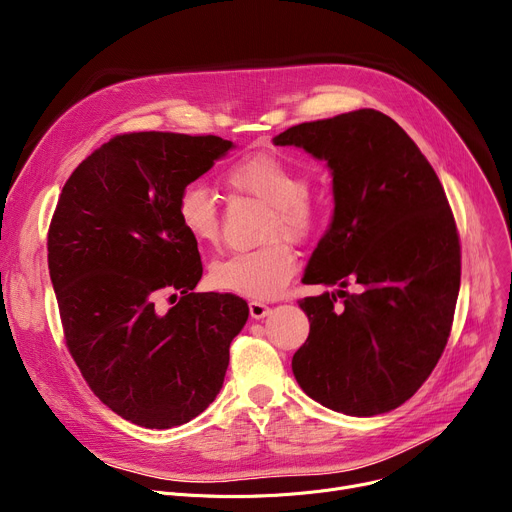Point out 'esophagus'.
<instances>
[{"label":"esophagus","mask_w":512,"mask_h":512,"mask_svg":"<svg viewBox=\"0 0 512 512\" xmlns=\"http://www.w3.org/2000/svg\"><path fill=\"white\" fill-rule=\"evenodd\" d=\"M249 313H251L253 319H263L267 313H270V307H267L261 301H251L249 303Z\"/></svg>","instance_id":"obj_1"}]
</instances>
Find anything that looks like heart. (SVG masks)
<instances>
[{
    "mask_svg": "<svg viewBox=\"0 0 512 512\" xmlns=\"http://www.w3.org/2000/svg\"><path fill=\"white\" fill-rule=\"evenodd\" d=\"M228 182L238 193L270 205L261 238L265 245L238 251L211 265L215 288L255 301L274 299L297 272V255L282 236L307 240L321 222L319 207L307 197L309 180L274 153H255L240 159L228 172ZM176 218L197 245L211 247L220 240V211L215 197L201 182L182 186L176 197Z\"/></svg>",
    "mask_w": 512,
    "mask_h": 512,
    "instance_id": "heart-1",
    "label": "heart"
}]
</instances>
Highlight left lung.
<instances>
[{"mask_svg":"<svg viewBox=\"0 0 512 512\" xmlns=\"http://www.w3.org/2000/svg\"><path fill=\"white\" fill-rule=\"evenodd\" d=\"M274 143L326 159L334 176V220L303 282L340 290L299 301L311 328L292 357L294 378L332 411L388 413L423 386L452 328L461 240L444 188L378 110L303 122ZM351 283L359 293L343 290Z\"/></svg>","mask_w":512,"mask_h":512,"instance_id":"8db88e82","label":"left lung"}]
</instances>
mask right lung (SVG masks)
<instances>
[{
    "mask_svg": "<svg viewBox=\"0 0 512 512\" xmlns=\"http://www.w3.org/2000/svg\"><path fill=\"white\" fill-rule=\"evenodd\" d=\"M228 149L213 134H116L80 161L53 211L47 263L68 351L103 405L141 427L203 413L247 324L236 294L193 290L203 263L176 218L182 186Z\"/></svg>",
    "mask_w": 512,
    "mask_h": 512,
    "instance_id": "obj_1",
    "label": "right lung"
}]
</instances>
